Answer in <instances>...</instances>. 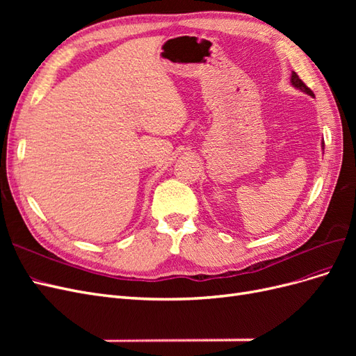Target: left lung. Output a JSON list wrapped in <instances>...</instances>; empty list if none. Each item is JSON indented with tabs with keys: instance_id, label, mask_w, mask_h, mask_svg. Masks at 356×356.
I'll return each instance as SVG.
<instances>
[{
	"instance_id": "8db88e82",
	"label": "left lung",
	"mask_w": 356,
	"mask_h": 356,
	"mask_svg": "<svg viewBox=\"0 0 356 356\" xmlns=\"http://www.w3.org/2000/svg\"><path fill=\"white\" fill-rule=\"evenodd\" d=\"M291 84L294 86L296 89H298V90H301V92H305V93H307V95H310V96H314V92H312L307 86L300 80V77L298 75L293 71V74H291ZM322 148H324V141H322Z\"/></svg>"
}]
</instances>
